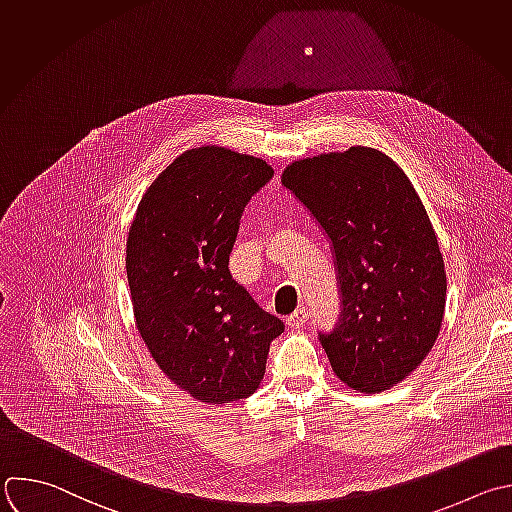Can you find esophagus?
Wrapping results in <instances>:
<instances>
[{"label":"esophagus","mask_w":512,"mask_h":512,"mask_svg":"<svg viewBox=\"0 0 512 512\" xmlns=\"http://www.w3.org/2000/svg\"><path fill=\"white\" fill-rule=\"evenodd\" d=\"M305 321H307V311H305V307H301V309L293 311V313H291V315L285 319V323H287L289 327H293V329L301 327Z\"/></svg>","instance_id":"obj_1"}]
</instances>
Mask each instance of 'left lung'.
<instances>
[{"label":"left lung","mask_w":512,"mask_h":512,"mask_svg":"<svg viewBox=\"0 0 512 512\" xmlns=\"http://www.w3.org/2000/svg\"><path fill=\"white\" fill-rule=\"evenodd\" d=\"M281 183L335 251L344 313L319 335L333 374L360 394L394 388L430 354L446 307L444 259L414 185L370 146L293 160Z\"/></svg>","instance_id":"left-lung-1"}]
</instances>
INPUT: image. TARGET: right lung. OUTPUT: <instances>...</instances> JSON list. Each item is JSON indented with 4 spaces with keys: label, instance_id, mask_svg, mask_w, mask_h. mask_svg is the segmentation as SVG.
Returning a JSON list of instances; mask_svg holds the SVG:
<instances>
[{
    "label": "right lung",
    "instance_id": "1",
    "mask_svg": "<svg viewBox=\"0 0 512 512\" xmlns=\"http://www.w3.org/2000/svg\"><path fill=\"white\" fill-rule=\"evenodd\" d=\"M271 175L251 154L189 148L144 191L128 229L136 329L162 374L205 404L249 398L285 329L229 271L241 211Z\"/></svg>",
    "mask_w": 512,
    "mask_h": 512
}]
</instances>
